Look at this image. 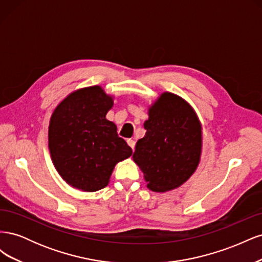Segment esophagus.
<instances>
[{
    "label": "esophagus",
    "instance_id": "esophagus-1",
    "mask_svg": "<svg viewBox=\"0 0 262 262\" xmlns=\"http://www.w3.org/2000/svg\"><path fill=\"white\" fill-rule=\"evenodd\" d=\"M126 142H128V144L132 148V150H134V146H136V142H134L133 140H128Z\"/></svg>",
    "mask_w": 262,
    "mask_h": 262
}]
</instances>
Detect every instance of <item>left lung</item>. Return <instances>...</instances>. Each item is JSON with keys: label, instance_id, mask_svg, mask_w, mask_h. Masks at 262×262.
Returning a JSON list of instances; mask_svg holds the SVG:
<instances>
[{"label": "left lung", "instance_id": "1", "mask_svg": "<svg viewBox=\"0 0 262 262\" xmlns=\"http://www.w3.org/2000/svg\"><path fill=\"white\" fill-rule=\"evenodd\" d=\"M145 137L132 158L154 192L179 188L193 175L202 153V125L194 109L176 94L164 92L148 107Z\"/></svg>", "mask_w": 262, "mask_h": 262}]
</instances>
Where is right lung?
<instances>
[{
	"label": "right lung",
	"mask_w": 262,
	"mask_h": 262,
	"mask_svg": "<svg viewBox=\"0 0 262 262\" xmlns=\"http://www.w3.org/2000/svg\"><path fill=\"white\" fill-rule=\"evenodd\" d=\"M115 96L99 85L76 90L55 107L48 142L55 169L68 185L86 192L108 186L115 166L132 155L106 119Z\"/></svg>",
	"instance_id": "add662e5"
}]
</instances>
